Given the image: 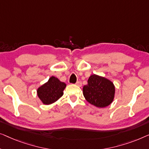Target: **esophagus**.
Instances as JSON below:
<instances>
[{"instance_id": "1", "label": "esophagus", "mask_w": 149, "mask_h": 149, "mask_svg": "<svg viewBox=\"0 0 149 149\" xmlns=\"http://www.w3.org/2000/svg\"><path fill=\"white\" fill-rule=\"evenodd\" d=\"M76 84L77 86H81L82 85V84H81V81H77V82H76V84Z\"/></svg>"}]
</instances>
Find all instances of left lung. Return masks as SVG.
Listing matches in <instances>:
<instances>
[{
    "label": "left lung",
    "mask_w": 149,
    "mask_h": 149,
    "mask_svg": "<svg viewBox=\"0 0 149 149\" xmlns=\"http://www.w3.org/2000/svg\"><path fill=\"white\" fill-rule=\"evenodd\" d=\"M116 87L110 79L93 74L89 77L88 84L84 86L83 95L90 104L104 108L113 101Z\"/></svg>",
    "instance_id": "8db88e82"
}]
</instances>
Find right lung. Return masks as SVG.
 I'll return each mask as SVG.
<instances>
[{
	"instance_id": "obj_1",
	"label": "right lung",
	"mask_w": 149,
	"mask_h": 149,
	"mask_svg": "<svg viewBox=\"0 0 149 149\" xmlns=\"http://www.w3.org/2000/svg\"><path fill=\"white\" fill-rule=\"evenodd\" d=\"M66 84L61 81L57 77L51 76L47 82L37 89V95L44 104L55 102L63 95Z\"/></svg>"
}]
</instances>
